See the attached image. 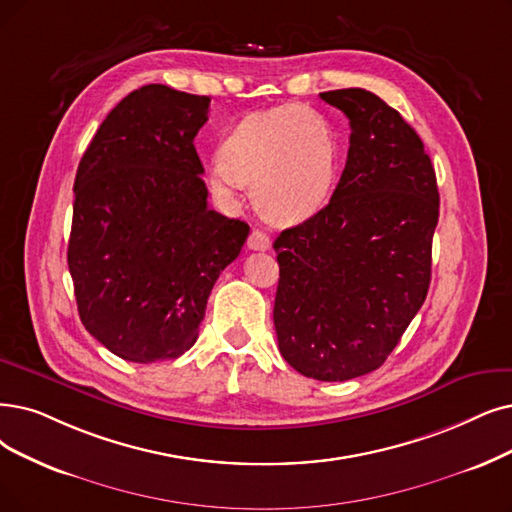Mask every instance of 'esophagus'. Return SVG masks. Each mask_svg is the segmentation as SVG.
I'll list each match as a JSON object with an SVG mask.
<instances>
[{"label": "esophagus", "mask_w": 512, "mask_h": 512, "mask_svg": "<svg viewBox=\"0 0 512 512\" xmlns=\"http://www.w3.org/2000/svg\"><path fill=\"white\" fill-rule=\"evenodd\" d=\"M248 248L254 250V252H267L271 248V239H269L267 233L254 229L248 237Z\"/></svg>", "instance_id": "obj_1"}]
</instances>
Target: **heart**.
Wrapping results in <instances>:
<instances>
[{"instance_id": "b5f03b06", "label": "heart", "mask_w": 512, "mask_h": 512, "mask_svg": "<svg viewBox=\"0 0 512 512\" xmlns=\"http://www.w3.org/2000/svg\"><path fill=\"white\" fill-rule=\"evenodd\" d=\"M338 136L311 107L283 105L243 117L218 149V187H250L256 210L294 224L317 214L338 176Z\"/></svg>"}]
</instances>
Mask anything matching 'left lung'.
<instances>
[{
	"label": "left lung",
	"mask_w": 512,
	"mask_h": 512,
	"mask_svg": "<svg viewBox=\"0 0 512 512\" xmlns=\"http://www.w3.org/2000/svg\"><path fill=\"white\" fill-rule=\"evenodd\" d=\"M349 117L338 187L315 216L281 231L273 321L296 372L323 382L386 361L431 285L437 176L416 130L361 88L319 94Z\"/></svg>",
	"instance_id": "obj_1"
}]
</instances>
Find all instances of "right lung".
<instances>
[{"instance_id":"add662e5","label":"right lung","mask_w":512,"mask_h":512,"mask_svg":"<svg viewBox=\"0 0 512 512\" xmlns=\"http://www.w3.org/2000/svg\"><path fill=\"white\" fill-rule=\"evenodd\" d=\"M210 98L149 84L102 121L79 161L67 262L79 319L126 361L176 359L250 227L208 208L193 140Z\"/></svg>"}]
</instances>
